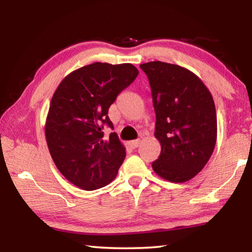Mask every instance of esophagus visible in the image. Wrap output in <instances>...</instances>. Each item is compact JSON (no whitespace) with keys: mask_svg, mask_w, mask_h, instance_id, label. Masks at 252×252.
<instances>
[{"mask_svg":"<svg viewBox=\"0 0 252 252\" xmlns=\"http://www.w3.org/2000/svg\"><path fill=\"white\" fill-rule=\"evenodd\" d=\"M139 144H140V140H133V141H130V142H129V146H130L132 149L138 148Z\"/></svg>","mask_w":252,"mask_h":252,"instance_id":"1","label":"esophagus"}]
</instances>
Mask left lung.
<instances>
[{"label": "left lung", "instance_id": "left-lung-1", "mask_svg": "<svg viewBox=\"0 0 252 252\" xmlns=\"http://www.w3.org/2000/svg\"><path fill=\"white\" fill-rule=\"evenodd\" d=\"M147 74L156 112L155 135L161 144L155 172L171 182H186L201 171L217 141L212 95L192 72L170 63L140 65Z\"/></svg>", "mask_w": 252, "mask_h": 252}]
</instances>
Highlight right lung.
<instances>
[{"mask_svg": "<svg viewBox=\"0 0 252 252\" xmlns=\"http://www.w3.org/2000/svg\"><path fill=\"white\" fill-rule=\"evenodd\" d=\"M139 74L130 63L95 62L66 75L52 96L45 123L50 155L59 171L81 189L109 185L126 158L116 132L103 138V126L113 129L110 105Z\"/></svg>", "mask_w": 252, "mask_h": 252, "instance_id": "add662e5", "label": "right lung"}]
</instances>
